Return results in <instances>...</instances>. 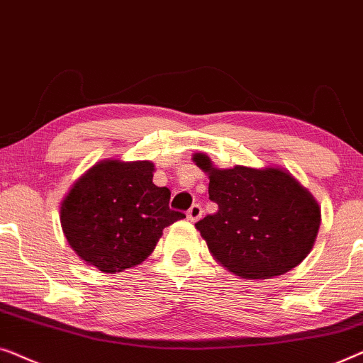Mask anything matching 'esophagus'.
<instances>
[{
  "mask_svg": "<svg viewBox=\"0 0 363 363\" xmlns=\"http://www.w3.org/2000/svg\"><path fill=\"white\" fill-rule=\"evenodd\" d=\"M201 217H202V207L197 206V203H194V206L187 211V218L191 222H197Z\"/></svg>",
  "mask_w": 363,
  "mask_h": 363,
  "instance_id": "34e87169",
  "label": "esophagus"
}]
</instances>
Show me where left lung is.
I'll list each match as a JSON object with an SVG mask.
<instances>
[{"label":"left lung","mask_w":363,"mask_h":363,"mask_svg":"<svg viewBox=\"0 0 363 363\" xmlns=\"http://www.w3.org/2000/svg\"><path fill=\"white\" fill-rule=\"evenodd\" d=\"M218 211L196 228L216 262L243 279H269L298 267L314 247L320 207L313 194L279 166H213L196 152Z\"/></svg>","instance_id":"left-lung-1"}]
</instances>
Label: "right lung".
<instances>
[{
  "mask_svg": "<svg viewBox=\"0 0 363 363\" xmlns=\"http://www.w3.org/2000/svg\"><path fill=\"white\" fill-rule=\"evenodd\" d=\"M151 161H99L60 202V225L86 264L115 274L136 267L162 230L186 216L171 211V191L152 184Z\"/></svg>",
  "mask_w": 363,
  "mask_h": 363,
  "instance_id": "obj_1",
  "label": "right lung"
}]
</instances>
